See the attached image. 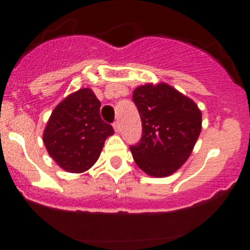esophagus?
<instances>
[{"mask_svg":"<svg viewBox=\"0 0 250 250\" xmlns=\"http://www.w3.org/2000/svg\"><path fill=\"white\" fill-rule=\"evenodd\" d=\"M114 129L116 132L120 131V123H119V121H115L114 123Z\"/></svg>","mask_w":250,"mask_h":250,"instance_id":"1","label":"esophagus"}]
</instances>
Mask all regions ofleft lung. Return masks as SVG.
Segmentation results:
<instances>
[{"instance_id": "8db88e82", "label": "left lung", "mask_w": 250, "mask_h": 250, "mask_svg": "<svg viewBox=\"0 0 250 250\" xmlns=\"http://www.w3.org/2000/svg\"><path fill=\"white\" fill-rule=\"evenodd\" d=\"M132 101L143 126L140 141L130 146L134 160L149 175H171L187 161L199 138L202 112L167 83L139 86Z\"/></svg>"}]
</instances>
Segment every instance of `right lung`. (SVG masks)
Segmentation results:
<instances>
[{"mask_svg": "<svg viewBox=\"0 0 250 250\" xmlns=\"http://www.w3.org/2000/svg\"><path fill=\"white\" fill-rule=\"evenodd\" d=\"M100 101L90 89H81L55 107L43 132L48 154L70 173H83L100 156L106 138L114 134L100 116Z\"/></svg>", "mask_w": 250, "mask_h": 250, "instance_id": "1", "label": "right lung"}]
</instances>
